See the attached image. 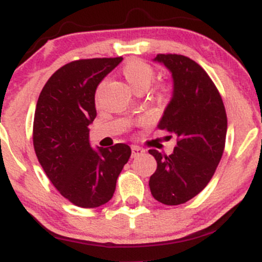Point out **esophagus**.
Here are the masks:
<instances>
[{"instance_id": "34e87169", "label": "esophagus", "mask_w": 262, "mask_h": 262, "mask_svg": "<svg viewBox=\"0 0 262 262\" xmlns=\"http://www.w3.org/2000/svg\"><path fill=\"white\" fill-rule=\"evenodd\" d=\"M144 152V150L140 148V146L132 145V158H135V156H139Z\"/></svg>"}]
</instances>
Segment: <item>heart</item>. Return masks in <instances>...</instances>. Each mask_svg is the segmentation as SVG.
I'll return each instance as SVG.
<instances>
[{"label":"heart","instance_id":"heart-1","mask_svg":"<svg viewBox=\"0 0 262 262\" xmlns=\"http://www.w3.org/2000/svg\"><path fill=\"white\" fill-rule=\"evenodd\" d=\"M123 77L127 80L128 85L134 92L144 91L149 89L151 85L152 80L155 77V70L151 65L148 62L143 61V60L133 59L123 66L122 69ZM160 96H165V90L162 89Z\"/></svg>","mask_w":262,"mask_h":262}]
</instances>
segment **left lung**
Instances as JSON below:
<instances>
[{
	"label": "left lung",
	"instance_id": "8db88e82",
	"mask_svg": "<svg viewBox=\"0 0 262 262\" xmlns=\"http://www.w3.org/2000/svg\"><path fill=\"white\" fill-rule=\"evenodd\" d=\"M154 61L172 75L173 91L158 128L177 137L171 155L149 150L156 171L150 177L152 197L167 206L197 196L214 175L224 151L227 113L208 74L187 56L158 54Z\"/></svg>",
	"mask_w": 262,
	"mask_h": 262
}]
</instances>
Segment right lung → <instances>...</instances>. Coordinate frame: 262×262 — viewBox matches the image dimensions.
<instances>
[{"mask_svg":"<svg viewBox=\"0 0 262 262\" xmlns=\"http://www.w3.org/2000/svg\"><path fill=\"white\" fill-rule=\"evenodd\" d=\"M122 60L69 62L48 80L35 107L33 145L39 164L60 194L82 208H96L113 197L132 154L127 144L97 149L90 144L96 89Z\"/></svg>","mask_w":262,"mask_h":262,"instance_id":"obj_1","label":"right lung"}]
</instances>
